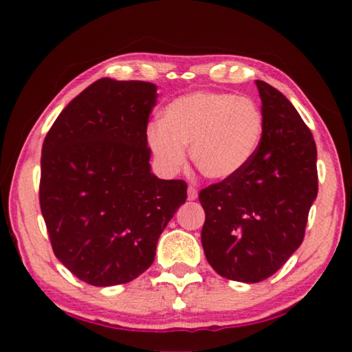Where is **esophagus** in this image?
Here are the masks:
<instances>
[{
    "label": "esophagus",
    "instance_id": "1",
    "mask_svg": "<svg viewBox=\"0 0 352 352\" xmlns=\"http://www.w3.org/2000/svg\"><path fill=\"white\" fill-rule=\"evenodd\" d=\"M197 197H199L197 189H195L194 186H189L188 188V200H195Z\"/></svg>",
    "mask_w": 352,
    "mask_h": 352
}]
</instances>
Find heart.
<instances>
[{"label": "heart", "instance_id": "1", "mask_svg": "<svg viewBox=\"0 0 352 352\" xmlns=\"http://www.w3.org/2000/svg\"><path fill=\"white\" fill-rule=\"evenodd\" d=\"M264 136V116L253 99L223 91L183 94L147 127V146L164 174L190 158L211 180H231L253 162Z\"/></svg>", "mask_w": 352, "mask_h": 352}]
</instances>
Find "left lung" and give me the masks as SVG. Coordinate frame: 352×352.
I'll return each mask as SVG.
<instances>
[{
	"label": "left lung",
	"instance_id": "obj_1",
	"mask_svg": "<svg viewBox=\"0 0 352 352\" xmlns=\"http://www.w3.org/2000/svg\"><path fill=\"white\" fill-rule=\"evenodd\" d=\"M256 87L264 136L253 162L199 194L206 259L220 276L241 283L264 281L296 252L318 192L311 130L281 91L262 80Z\"/></svg>",
	"mask_w": 352,
	"mask_h": 352
}]
</instances>
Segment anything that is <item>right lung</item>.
<instances>
[{"label":"right lung","mask_w":352,"mask_h":352,"mask_svg":"<svg viewBox=\"0 0 352 352\" xmlns=\"http://www.w3.org/2000/svg\"><path fill=\"white\" fill-rule=\"evenodd\" d=\"M157 85L99 79L65 107L41 148L40 208L54 254L83 283L109 287L152 265L186 183L151 172L147 122Z\"/></svg>","instance_id":"1"}]
</instances>
